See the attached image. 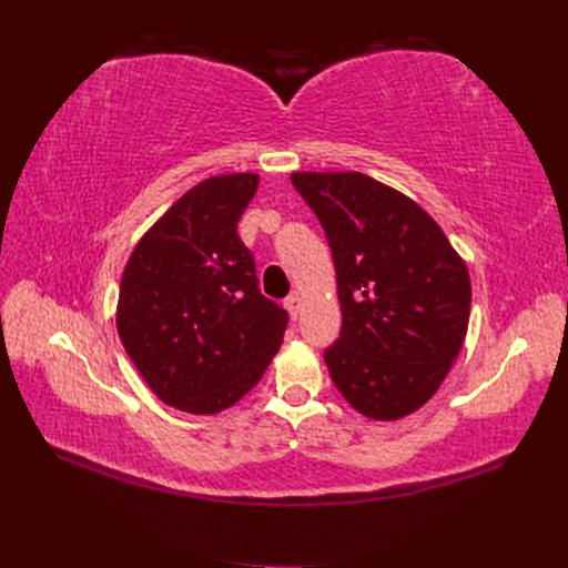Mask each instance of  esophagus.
<instances>
[{
	"label": "esophagus",
	"instance_id": "34e87169",
	"mask_svg": "<svg viewBox=\"0 0 568 568\" xmlns=\"http://www.w3.org/2000/svg\"><path fill=\"white\" fill-rule=\"evenodd\" d=\"M284 305H286L288 315L294 317V320H298V315H301V307H303V298H301L298 294H291V296L284 301Z\"/></svg>",
	"mask_w": 568,
	"mask_h": 568
}]
</instances>
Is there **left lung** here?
Returning a JSON list of instances; mask_svg holds the SVG:
<instances>
[{
    "instance_id": "left-lung-1",
    "label": "left lung",
    "mask_w": 568,
    "mask_h": 568,
    "mask_svg": "<svg viewBox=\"0 0 568 568\" xmlns=\"http://www.w3.org/2000/svg\"><path fill=\"white\" fill-rule=\"evenodd\" d=\"M329 242L341 336L324 351L359 415L395 422L440 388L469 326L467 265L419 203L363 173H294Z\"/></svg>"
}]
</instances>
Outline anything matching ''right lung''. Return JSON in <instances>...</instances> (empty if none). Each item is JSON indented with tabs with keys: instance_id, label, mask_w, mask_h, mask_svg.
Wrapping results in <instances>:
<instances>
[{
	"instance_id": "obj_1",
	"label": "right lung",
	"mask_w": 568,
	"mask_h": 568,
	"mask_svg": "<svg viewBox=\"0 0 568 568\" xmlns=\"http://www.w3.org/2000/svg\"><path fill=\"white\" fill-rule=\"evenodd\" d=\"M255 173L199 182L161 215L123 270L115 326L125 353L165 405L217 415L261 382L288 315L257 291L236 222Z\"/></svg>"
}]
</instances>
